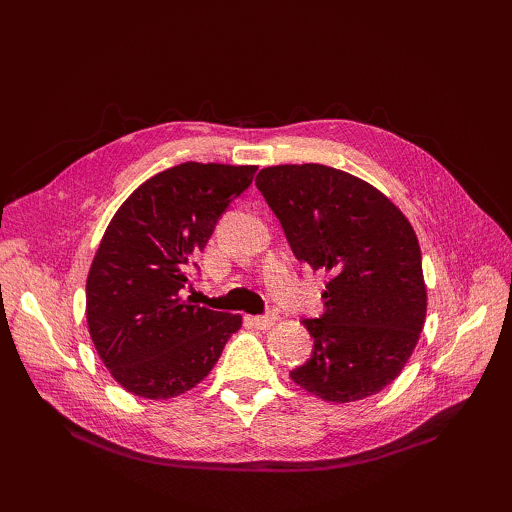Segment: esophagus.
<instances>
[{
    "instance_id": "obj_1",
    "label": "esophagus",
    "mask_w": 512,
    "mask_h": 512,
    "mask_svg": "<svg viewBox=\"0 0 512 512\" xmlns=\"http://www.w3.org/2000/svg\"><path fill=\"white\" fill-rule=\"evenodd\" d=\"M275 320H277V316H275V314H267V316H254V318H252L254 327H256V329H260V331H267V329H271L273 324H275Z\"/></svg>"
}]
</instances>
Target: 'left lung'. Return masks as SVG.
Wrapping results in <instances>:
<instances>
[{"instance_id":"left-lung-1","label":"left lung","mask_w":512,"mask_h":512,"mask_svg":"<svg viewBox=\"0 0 512 512\" xmlns=\"http://www.w3.org/2000/svg\"><path fill=\"white\" fill-rule=\"evenodd\" d=\"M256 188L294 256L329 273L322 316L303 320L312 359L290 378L335 404L380 393L401 374L425 324L414 228L374 185L324 164L262 168Z\"/></svg>"}]
</instances>
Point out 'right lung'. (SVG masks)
<instances>
[{
  "label": "right lung",
  "mask_w": 512,
  "mask_h": 512,
  "mask_svg": "<svg viewBox=\"0 0 512 512\" xmlns=\"http://www.w3.org/2000/svg\"><path fill=\"white\" fill-rule=\"evenodd\" d=\"M258 166L183 162L147 179L108 224L87 275L89 335L132 395L177 397L205 380L239 314L183 299L190 262Z\"/></svg>",
  "instance_id": "1"
}]
</instances>
